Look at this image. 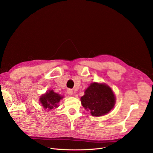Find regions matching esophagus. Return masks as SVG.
I'll use <instances>...</instances> for the list:
<instances>
[{
  "label": "esophagus",
  "mask_w": 153,
  "mask_h": 153,
  "mask_svg": "<svg viewBox=\"0 0 153 153\" xmlns=\"http://www.w3.org/2000/svg\"><path fill=\"white\" fill-rule=\"evenodd\" d=\"M67 93L69 94V95H72L73 94V91L72 89H68L67 90Z\"/></svg>",
  "instance_id": "obj_1"
}]
</instances>
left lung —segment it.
Here are the masks:
<instances>
[{
	"label": "left lung",
	"instance_id": "1",
	"mask_svg": "<svg viewBox=\"0 0 153 153\" xmlns=\"http://www.w3.org/2000/svg\"><path fill=\"white\" fill-rule=\"evenodd\" d=\"M81 97V104L94 117L102 116L114 108L115 97L111 88L104 84H91Z\"/></svg>",
	"mask_w": 153,
	"mask_h": 153
}]
</instances>
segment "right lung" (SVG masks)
I'll return each instance as SVG.
<instances>
[{
  "label": "right lung",
  "instance_id": "right-lung-1",
  "mask_svg": "<svg viewBox=\"0 0 153 153\" xmlns=\"http://www.w3.org/2000/svg\"><path fill=\"white\" fill-rule=\"evenodd\" d=\"M62 98L63 97H60V94L53 92V90H51L49 92L42 96L39 98V101L44 108L52 110L53 108L57 107L58 103Z\"/></svg>",
  "mask_w": 153,
  "mask_h": 153
}]
</instances>
